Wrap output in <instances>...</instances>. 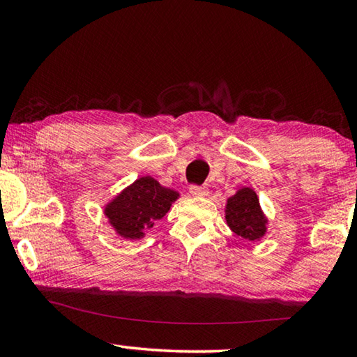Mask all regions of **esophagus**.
<instances>
[{
	"label": "esophagus",
	"mask_w": 357,
	"mask_h": 357,
	"mask_svg": "<svg viewBox=\"0 0 357 357\" xmlns=\"http://www.w3.org/2000/svg\"><path fill=\"white\" fill-rule=\"evenodd\" d=\"M189 192L192 197H206L209 193L206 187H200V185H190Z\"/></svg>",
	"instance_id": "1"
}]
</instances>
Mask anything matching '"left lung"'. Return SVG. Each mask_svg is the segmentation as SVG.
Instances as JSON below:
<instances>
[{"label": "left lung", "instance_id": "8db88e82", "mask_svg": "<svg viewBox=\"0 0 357 357\" xmlns=\"http://www.w3.org/2000/svg\"><path fill=\"white\" fill-rule=\"evenodd\" d=\"M227 225L244 243H255L268 231V217L264 215L257 192L241 187L225 204Z\"/></svg>", "mask_w": 357, "mask_h": 357}]
</instances>
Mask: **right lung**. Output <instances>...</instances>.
Wrapping results in <instances>:
<instances>
[{"label": "right lung", "instance_id": "right-lung-1", "mask_svg": "<svg viewBox=\"0 0 357 357\" xmlns=\"http://www.w3.org/2000/svg\"><path fill=\"white\" fill-rule=\"evenodd\" d=\"M179 192L168 189L151 176L135 179L104 206V215L118 236L142 239L154 222L170 211Z\"/></svg>", "mask_w": 357, "mask_h": 357}]
</instances>
